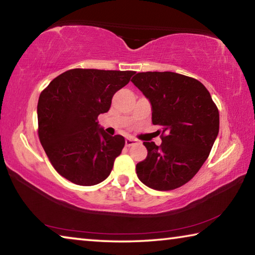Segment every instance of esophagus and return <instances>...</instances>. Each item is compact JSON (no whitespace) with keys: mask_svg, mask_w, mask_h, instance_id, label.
I'll return each mask as SVG.
<instances>
[{"mask_svg":"<svg viewBox=\"0 0 255 255\" xmlns=\"http://www.w3.org/2000/svg\"><path fill=\"white\" fill-rule=\"evenodd\" d=\"M125 144H126V146H128V147H129V146L138 144V140L135 139V138H132V137H127L126 141H125Z\"/></svg>","mask_w":255,"mask_h":255,"instance_id":"esophagus-1","label":"esophagus"}]
</instances>
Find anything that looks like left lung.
<instances>
[{
  "label": "left lung",
  "mask_w": 255,
  "mask_h": 255,
  "mask_svg": "<svg viewBox=\"0 0 255 255\" xmlns=\"http://www.w3.org/2000/svg\"><path fill=\"white\" fill-rule=\"evenodd\" d=\"M131 82L148 99L162 144L144 141L147 156L136 165L147 187L167 191L191 180L208 157L219 131V112L208 90L173 72L137 73Z\"/></svg>",
  "instance_id": "8db88e82"
}]
</instances>
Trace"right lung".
<instances>
[{
    "mask_svg": "<svg viewBox=\"0 0 255 255\" xmlns=\"http://www.w3.org/2000/svg\"><path fill=\"white\" fill-rule=\"evenodd\" d=\"M133 71L74 68L50 82L38 100V135L55 170L79 185H94L109 176L125 138L110 136L98 116L110 109L114 94Z\"/></svg>",
    "mask_w": 255,
    "mask_h": 255,
    "instance_id": "add662e5",
    "label": "right lung"
}]
</instances>
